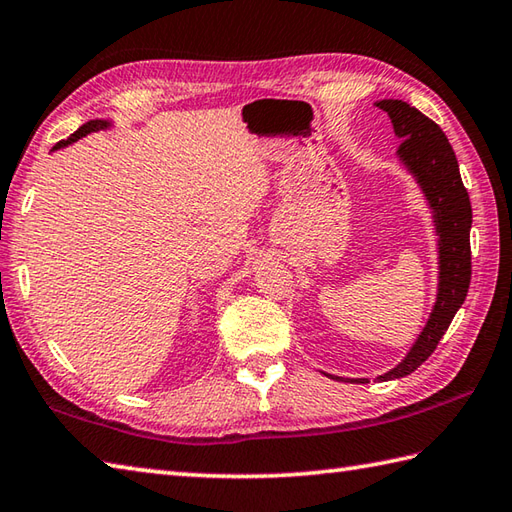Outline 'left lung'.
<instances>
[{"label": "left lung", "instance_id": "8db88e82", "mask_svg": "<svg viewBox=\"0 0 512 512\" xmlns=\"http://www.w3.org/2000/svg\"><path fill=\"white\" fill-rule=\"evenodd\" d=\"M389 114L393 132L402 143L398 148V159L404 163L422 194L433 210V223L437 232V252H440V283H437V298L429 320L417 336L415 344L406 353L404 360L380 375L378 380L387 382L413 373L420 364L435 351L442 340L457 309L468 294L471 285V223L473 210L471 198L460 176L455 152L448 143L440 125L409 106L400 99H382L375 103ZM336 378V375H329ZM344 380V378H336ZM344 382L367 384V378H351Z\"/></svg>", "mask_w": 512, "mask_h": 512}]
</instances>
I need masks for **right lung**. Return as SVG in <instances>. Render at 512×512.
I'll return each mask as SVG.
<instances>
[{"instance_id": "add662e5", "label": "right lung", "mask_w": 512, "mask_h": 512, "mask_svg": "<svg viewBox=\"0 0 512 512\" xmlns=\"http://www.w3.org/2000/svg\"><path fill=\"white\" fill-rule=\"evenodd\" d=\"M110 125V121H103V119H95V121H88V123H83L81 128L75 132V134H70V139H66V141H59L55 148L52 150H59V148H66V145H70V143H75L77 139H81V137H86V134H90V132H97V130H103V128H108Z\"/></svg>"}]
</instances>
